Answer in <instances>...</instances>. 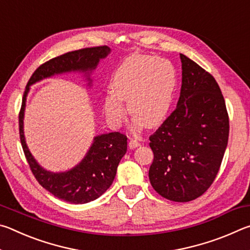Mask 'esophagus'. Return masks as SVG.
<instances>
[{
  "label": "esophagus",
  "mask_w": 250,
  "mask_h": 250,
  "mask_svg": "<svg viewBox=\"0 0 250 250\" xmlns=\"http://www.w3.org/2000/svg\"><path fill=\"white\" fill-rule=\"evenodd\" d=\"M139 146H140V142H139L138 140H135V139L130 138V140H129V146L131 147V149H134V147H138Z\"/></svg>",
  "instance_id": "1"
}]
</instances>
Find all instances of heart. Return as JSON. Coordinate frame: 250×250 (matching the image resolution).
Wrapping results in <instances>:
<instances>
[{
	"label": "heart",
	"mask_w": 250,
	"mask_h": 250,
	"mask_svg": "<svg viewBox=\"0 0 250 250\" xmlns=\"http://www.w3.org/2000/svg\"><path fill=\"white\" fill-rule=\"evenodd\" d=\"M176 84V71L170 62L134 55L126 58L113 75L112 91L104 96L105 115L111 124H120L125 117V100L134 120L153 128L162 124L170 111Z\"/></svg>",
	"instance_id": "b5f03b06"
}]
</instances>
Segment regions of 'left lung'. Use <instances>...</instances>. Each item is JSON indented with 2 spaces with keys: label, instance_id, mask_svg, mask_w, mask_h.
Listing matches in <instances>:
<instances>
[{
  "label": "left lung",
  "instance_id": "1",
  "mask_svg": "<svg viewBox=\"0 0 250 250\" xmlns=\"http://www.w3.org/2000/svg\"><path fill=\"white\" fill-rule=\"evenodd\" d=\"M182 87L175 110L150 135V183L161 196L189 202L216 177L225 153L229 118L215 78L180 54Z\"/></svg>",
  "mask_w": 250,
  "mask_h": 250
}]
</instances>
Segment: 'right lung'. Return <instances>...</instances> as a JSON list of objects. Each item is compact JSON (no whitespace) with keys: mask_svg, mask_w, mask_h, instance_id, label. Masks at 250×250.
<instances>
[{"mask_svg":"<svg viewBox=\"0 0 250 250\" xmlns=\"http://www.w3.org/2000/svg\"><path fill=\"white\" fill-rule=\"evenodd\" d=\"M110 52L108 46L82 48L49 59L34 71L25 88L22 107L19 113L20 139L29 168L37 182L61 200L84 204L94 201L107 191L115 180L117 167L125 154L128 138L120 132H111L95 138L87 155L73 170L64 173H52L41 167L28 151L23 132V117L26 95L32 83L54 74L71 70H91Z\"/></svg>","mask_w":250,"mask_h":250,"instance_id":"right-lung-1","label":"right lung"}]
</instances>
